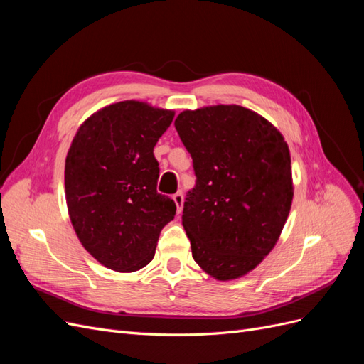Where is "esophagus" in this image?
<instances>
[{
    "mask_svg": "<svg viewBox=\"0 0 364 364\" xmlns=\"http://www.w3.org/2000/svg\"><path fill=\"white\" fill-rule=\"evenodd\" d=\"M173 200L176 203V209H178V214H181L182 213V208H183V194L181 191L176 193L173 196Z\"/></svg>",
    "mask_w": 364,
    "mask_h": 364,
    "instance_id": "1",
    "label": "esophagus"
}]
</instances>
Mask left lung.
<instances>
[{
    "mask_svg": "<svg viewBox=\"0 0 364 364\" xmlns=\"http://www.w3.org/2000/svg\"><path fill=\"white\" fill-rule=\"evenodd\" d=\"M174 126L197 178L182 214L193 258L217 281L245 277L269 255L287 222V142L270 121L238 105L186 109Z\"/></svg>",
    "mask_w": 364,
    "mask_h": 364,
    "instance_id": "8db88e82",
    "label": "left lung"
}]
</instances>
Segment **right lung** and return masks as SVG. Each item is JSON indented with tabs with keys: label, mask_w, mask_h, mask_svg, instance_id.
<instances>
[{
	"label": "right lung",
	"mask_w": 364,
	"mask_h": 364,
	"mask_svg": "<svg viewBox=\"0 0 364 364\" xmlns=\"http://www.w3.org/2000/svg\"><path fill=\"white\" fill-rule=\"evenodd\" d=\"M174 111L124 100L86 118L65 161V197L77 238L105 267L136 272L155 257L176 205L156 191L158 139Z\"/></svg>",
	"instance_id": "1"
}]
</instances>
